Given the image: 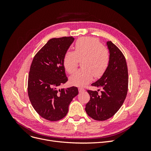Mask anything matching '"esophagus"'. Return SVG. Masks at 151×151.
I'll list each match as a JSON object with an SVG mask.
<instances>
[{"label": "esophagus", "instance_id": "esophagus-1", "mask_svg": "<svg viewBox=\"0 0 151 151\" xmlns=\"http://www.w3.org/2000/svg\"><path fill=\"white\" fill-rule=\"evenodd\" d=\"M85 91V89L83 88H81V87H79V92L81 93H83Z\"/></svg>", "mask_w": 151, "mask_h": 151}]
</instances>
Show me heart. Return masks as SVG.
Returning a JSON list of instances; mask_svg holds the SVG:
<instances>
[{
  "label": "heart",
  "mask_w": 151,
  "mask_h": 151,
  "mask_svg": "<svg viewBox=\"0 0 151 151\" xmlns=\"http://www.w3.org/2000/svg\"><path fill=\"white\" fill-rule=\"evenodd\" d=\"M109 52L100 41L90 37L81 38L74 45V52L68 50L63 57V66L66 71L72 74L82 60L81 69L75 72L70 78V83L84 86L95 77H101L109 65Z\"/></svg>",
  "instance_id": "heart-1"
}]
</instances>
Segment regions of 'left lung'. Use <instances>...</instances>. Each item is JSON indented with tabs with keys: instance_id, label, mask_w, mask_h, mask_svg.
Listing matches in <instances>:
<instances>
[{
	"instance_id": "left-lung-1",
	"label": "left lung",
	"mask_w": 151,
	"mask_h": 151,
	"mask_svg": "<svg viewBox=\"0 0 151 151\" xmlns=\"http://www.w3.org/2000/svg\"><path fill=\"white\" fill-rule=\"evenodd\" d=\"M109 51V65L102 77L91 86L101 88L88 90L90 100L85 110L95 120L104 121L112 117L118 111L126 98L129 75L125 58L120 50L111 42H108Z\"/></svg>"
}]
</instances>
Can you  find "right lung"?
Returning a JSON list of instances; mask_svg holds the SVG:
<instances>
[{"instance_id":"right-lung-1","label":"right lung","mask_w":151,"mask_h":151,"mask_svg":"<svg viewBox=\"0 0 151 151\" xmlns=\"http://www.w3.org/2000/svg\"><path fill=\"white\" fill-rule=\"evenodd\" d=\"M72 36L52 38L36 53L28 76V94L32 106L42 118L58 121L65 117L78 89L72 86L58 89L68 81L63 57L74 42Z\"/></svg>"}]
</instances>
